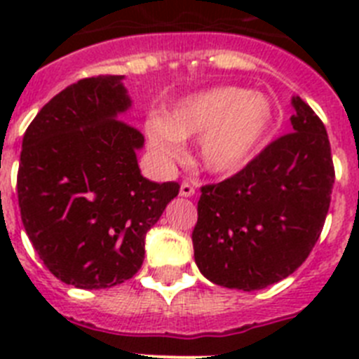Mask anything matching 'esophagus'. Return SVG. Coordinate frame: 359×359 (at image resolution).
I'll return each mask as SVG.
<instances>
[{
  "mask_svg": "<svg viewBox=\"0 0 359 359\" xmlns=\"http://www.w3.org/2000/svg\"><path fill=\"white\" fill-rule=\"evenodd\" d=\"M194 185L189 182H183L182 187H180V196H183V198H190V196H194Z\"/></svg>",
  "mask_w": 359,
  "mask_h": 359,
  "instance_id": "esophagus-1",
  "label": "esophagus"
}]
</instances>
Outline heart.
<instances>
[{
  "label": "heart",
  "instance_id": "obj_1",
  "mask_svg": "<svg viewBox=\"0 0 359 359\" xmlns=\"http://www.w3.org/2000/svg\"><path fill=\"white\" fill-rule=\"evenodd\" d=\"M277 111L271 98L241 86L196 91L145 122L152 152L163 163L183 156V140L199 136L196 156L205 172L233 176L261 154L273 133Z\"/></svg>",
  "mask_w": 359,
  "mask_h": 359
}]
</instances>
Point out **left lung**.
Wrapping results in <instances>:
<instances>
[{"mask_svg": "<svg viewBox=\"0 0 359 359\" xmlns=\"http://www.w3.org/2000/svg\"><path fill=\"white\" fill-rule=\"evenodd\" d=\"M291 106L290 135L236 176L201 187L194 259L217 286L264 290L290 277L318 241L334 185L331 145L302 98Z\"/></svg>", "mask_w": 359, "mask_h": 359, "instance_id": "8db88e82", "label": "left lung"}]
</instances>
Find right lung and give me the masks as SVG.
Returning <instances> with one entry per match:
<instances>
[{
    "label": "right lung",
    "mask_w": 359,
    "mask_h": 359,
    "mask_svg": "<svg viewBox=\"0 0 359 359\" xmlns=\"http://www.w3.org/2000/svg\"><path fill=\"white\" fill-rule=\"evenodd\" d=\"M123 75L82 79L32 120L19 158L21 219L59 280L104 290L142 268L145 236L180 192L142 176L140 131L118 120L133 106Z\"/></svg>",
    "instance_id": "add662e5"
}]
</instances>
